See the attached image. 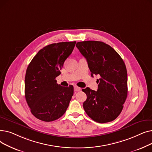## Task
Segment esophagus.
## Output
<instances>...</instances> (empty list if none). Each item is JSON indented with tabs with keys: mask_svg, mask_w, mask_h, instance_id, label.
Masks as SVG:
<instances>
[{
	"mask_svg": "<svg viewBox=\"0 0 152 152\" xmlns=\"http://www.w3.org/2000/svg\"><path fill=\"white\" fill-rule=\"evenodd\" d=\"M74 90H75V92H77V91H81V89L80 88V87H77V86H75V87H74Z\"/></svg>",
	"mask_w": 152,
	"mask_h": 152,
	"instance_id": "34e87169",
	"label": "esophagus"
}]
</instances>
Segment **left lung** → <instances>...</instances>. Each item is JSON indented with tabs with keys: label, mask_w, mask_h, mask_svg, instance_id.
Returning <instances> with one entry per match:
<instances>
[{
	"label": "left lung",
	"mask_w": 152,
	"mask_h": 152,
	"mask_svg": "<svg viewBox=\"0 0 152 152\" xmlns=\"http://www.w3.org/2000/svg\"><path fill=\"white\" fill-rule=\"evenodd\" d=\"M76 47L86 58L91 76L99 75L97 91L82 89L87 95L83 108L100 123L112 121L119 115L127 95V74L121 57L112 47L100 41L79 42Z\"/></svg>",
	"instance_id": "obj_1"
}]
</instances>
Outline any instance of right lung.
Returning <instances> with one entry per match:
<instances>
[{
	"label": "right lung",
	"mask_w": 152,
	"mask_h": 152,
	"mask_svg": "<svg viewBox=\"0 0 152 152\" xmlns=\"http://www.w3.org/2000/svg\"><path fill=\"white\" fill-rule=\"evenodd\" d=\"M76 42L52 44L40 50L27 68L25 94L31 112L40 120L50 122L63 115L73 95L72 85L63 87L55 78Z\"/></svg>",
	"instance_id": "1"
}]
</instances>
